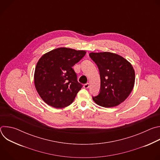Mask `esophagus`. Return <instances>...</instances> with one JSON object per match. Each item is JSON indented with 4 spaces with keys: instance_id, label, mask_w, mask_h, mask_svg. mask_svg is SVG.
<instances>
[{
    "instance_id": "34e87169",
    "label": "esophagus",
    "mask_w": 160,
    "mask_h": 160,
    "mask_svg": "<svg viewBox=\"0 0 160 160\" xmlns=\"http://www.w3.org/2000/svg\"><path fill=\"white\" fill-rule=\"evenodd\" d=\"M89 85H90V84H89L88 83H87L84 84V85H83V87H84L85 88H88L89 87Z\"/></svg>"
}]
</instances>
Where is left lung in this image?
Returning a JSON list of instances; mask_svg holds the SVG:
<instances>
[{"instance_id": "left-lung-1", "label": "left lung", "mask_w": 160, "mask_h": 160, "mask_svg": "<svg viewBox=\"0 0 160 160\" xmlns=\"http://www.w3.org/2000/svg\"><path fill=\"white\" fill-rule=\"evenodd\" d=\"M97 64L101 78L99 94L92 99L99 106L115 107L123 102L134 86L135 72L132 65L121 56L109 52H90Z\"/></svg>"}]
</instances>
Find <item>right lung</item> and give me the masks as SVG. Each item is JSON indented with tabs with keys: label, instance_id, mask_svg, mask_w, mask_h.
Wrapping results in <instances>:
<instances>
[{
	"label": "right lung",
	"instance_id": "1",
	"mask_svg": "<svg viewBox=\"0 0 160 160\" xmlns=\"http://www.w3.org/2000/svg\"><path fill=\"white\" fill-rule=\"evenodd\" d=\"M85 51L60 48L43 54L37 63L34 83L42 100L56 108L74 101L82 85L72 67L85 55Z\"/></svg>",
	"mask_w": 160,
	"mask_h": 160
}]
</instances>
